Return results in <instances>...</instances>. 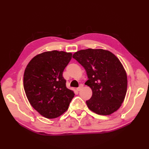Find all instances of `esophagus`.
I'll return each mask as SVG.
<instances>
[{
	"label": "esophagus",
	"instance_id": "1",
	"mask_svg": "<svg viewBox=\"0 0 149 149\" xmlns=\"http://www.w3.org/2000/svg\"><path fill=\"white\" fill-rule=\"evenodd\" d=\"M83 84H81L79 85V86L77 89H77L78 91H81V89L83 88Z\"/></svg>",
	"mask_w": 149,
	"mask_h": 149
}]
</instances>
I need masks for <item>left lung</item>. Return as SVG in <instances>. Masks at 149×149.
<instances>
[{
  "label": "left lung",
  "instance_id": "obj_1",
  "mask_svg": "<svg viewBox=\"0 0 149 149\" xmlns=\"http://www.w3.org/2000/svg\"><path fill=\"white\" fill-rule=\"evenodd\" d=\"M73 58L85 69L88 80L86 85L93 94L86 101L89 109L100 115H110L118 110L127 92L126 72L113 53L102 49H81Z\"/></svg>",
  "mask_w": 149,
  "mask_h": 149
}]
</instances>
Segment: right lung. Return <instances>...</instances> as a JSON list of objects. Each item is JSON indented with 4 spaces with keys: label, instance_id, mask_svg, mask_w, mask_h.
Wrapping results in <instances>:
<instances>
[{
    "label": "right lung",
    "instance_id": "add662e5",
    "mask_svg": "<svg viewBox=\"0 0 149 149\" xmlns=\"http://www.w3.org/2000/svg\"><path fill=\"white\" fill-rule=\"evenodd\" d=\"M72 53L53 50L39 54L29 63L24 75V87L29 102L48 119L59 117L68 109L74 96L66 86L63 76Z\"/></svg>",
    "mask_w": 149,
    "mask_h": 149
}]
</instances>
